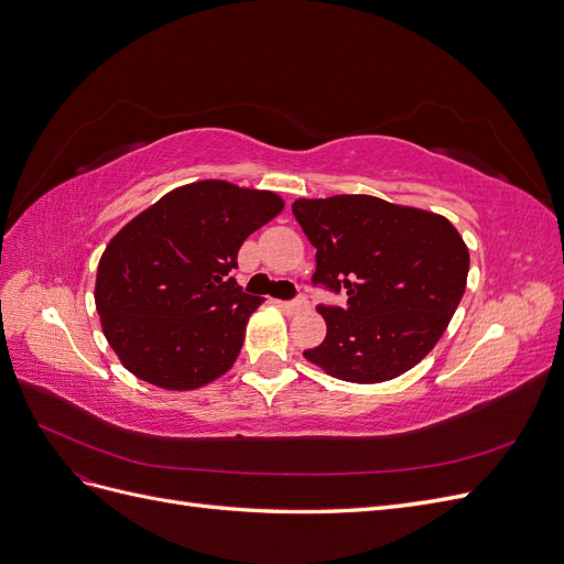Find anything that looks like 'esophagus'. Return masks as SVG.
<instances>
[{
  "label": "esophagus",
  "mask_w": 564,
  "mask_h": 564,
  "mask_svg": "<svg viewBox=\"0 0 564 564\" xmlns=\"http://www.w3.org/2000/svg\"><path fill=\"white\" fill-rule=\"evenodd\" d=\"M280 308H284L286 313H301V311L308 308V301H305L303 296L292 299V301H282V303H280Z\"/></svg>",
  "instance_id": "obj_1"
}]
</instances>
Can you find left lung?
<instances>
[{"label":"left lung","instance_id":"obj_1","mask_svg":"<svg viewBox=\"0 0 564 564\" xmlns=\"http://www.w3.org/2000/svg\"><path fill=\"white\" fill-rule=\"evenodd\" d=\"M317 249L313 286L346 294L317 311L327 336L305 360L350 383H381L421 362L466 292L468 249L447 218L371 195L296 199Z\"/></svg>","mask_w":564,"mask_h":564}]
</instances>
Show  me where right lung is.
<instances>
[{
	"label": "right lung",
	"instance_id": "obj_1",
	"mask_svg": "<svg viewBox=\"0 0 564 564\" xmlns=\"http://www.w3.org/2000/svg\"><path fill=\"white\" fill-rule=\"evenodd\" d=\"M282 207L275 193L199 181L112 237L94 296L108 344L133 377L193 390L232 367L263 301L235 282L237 251Z\"/></svg>",
	"mask_w": 564,
	"mask_h": 564
}]
</instances>
